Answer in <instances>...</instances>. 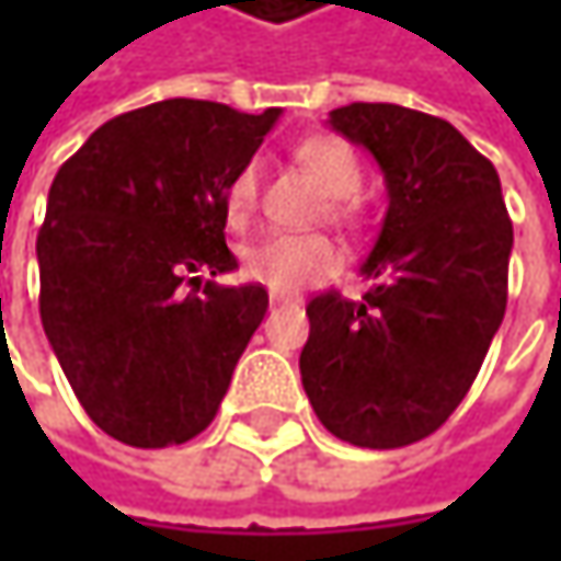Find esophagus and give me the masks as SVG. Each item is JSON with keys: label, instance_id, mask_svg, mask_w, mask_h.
Segmentation results:
<instances>
[{"label": "esophagus", "instance_id": "34e87169", "mask_svg": "<svg viewBox=\"0 0 561 561\" xmlns=\"http://www.w3.org/2000/svg\"><path fill=\"white\" fill-rule=\"evenodd\" d=\"M270 301H273V305H288V301H295V298H291V295H279V291H273V295H270Z\"/></svg>", "mask_w": 561, "mask_h": 561}]
</instances>
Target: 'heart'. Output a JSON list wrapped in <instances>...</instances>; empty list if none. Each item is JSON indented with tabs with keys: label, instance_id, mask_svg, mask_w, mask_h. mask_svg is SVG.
Returning <instances> with one entry per match:
<instances>
[{
	"label": "heart",
	"instance_id": "1",
	"mask_svg": "<svg viewBox=\"0 0 561 561\" xmlns=\"http://www.w3.org/2000/svg\"><path fill=\"white\" fill-rule=\"evenodd\" d=\"M295 159L318 178V184L334 197L331 207L344 217L354 214V194L360 191V162L344 139L311 136L295 146ZM260 171L253 162L233 171L227 184V217L243 224L256 207ZM341 266V247L324 233H270L243 250V273L270 285L273 291H295L308 282L324 279Z\"/></svg>",
	"mask_w": 561,
	"mask_h": 561
}]
</instances>
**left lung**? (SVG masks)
<instances>
[{
    "mask_svg": "<svg viewBox=\"0 0 561 561\" xmlns=\"http://www.w3.org/2000/svg\"><path fill=\"white\" fill-rule=\"evenodd\" d=\"M364 146L390 207L360 301L337 288L305 308L301 387L321 425L360 448L428 438L468 396L504 321L513 224L497 169L445 119L396 103L331 110Z\"/></svg>",
    "mask_w": 561,
    "mask_h": 561,
    "instance_id": "left-lung-1",
    "label": "left lung"
}]
</instances>
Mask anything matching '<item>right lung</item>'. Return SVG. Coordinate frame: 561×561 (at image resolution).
Masks as SVG:
<instances>
[{
	"label": "right lung",
	"mask_w": 561,
	"mask_h": 561,
	"mask_svg": "<svg viewBox=\"0 0 561 561\" xmlns=\"http://www.w3.org/2000/svg\"><path fill=\"white\" fill-rule=\"evenodd\" d=\"M279 110L162 100L103 123L55 174L38 230L42 324L87 415L133 448L201 435L270 295L237 270L227 184ZM192 291H186V285Z\"/></svg>",
	"instance_id": "right-lung-1"
}]
</instances>
